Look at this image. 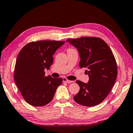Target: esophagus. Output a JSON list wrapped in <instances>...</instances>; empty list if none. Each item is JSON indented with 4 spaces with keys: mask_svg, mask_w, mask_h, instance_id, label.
<instances>
[{
    "mask_svg": "<svg viewBox=\"0 0 133 133\" xmlns=\"http://www.w3.org/2000/svg\"><path fill=\"white\" fill-rule=\"evenodd\" d=\"M63 81L64 82H66V83H72V82H73V81H69V80L67 79L66 77H63Z\"/></svg>",
    "mask_w": 133,
    "mask_h": 133,
    "instance_id": "esophagus-1",
    "label": "esophagus"
}]
</instances>
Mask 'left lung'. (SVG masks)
<instances>
[{
	"mask_svg": "<svg viewBox=\"0 0 133 133\" xmlns=\"http://www.w3.org/2000/svg\"><path fill=\"white\" fill-rule=\"evenodd\" d=\"M77 48L81 57L79 66L86 68L88 83H76L80 90L74 96L77 104L93 107L104 101L110 92L117 77V63L111 48L104 40L95 37H83L66 40Z\"/></svg>",
	"mask_w": 133,
	"mask_h": 133,
	"instance_id": "left-lung-1",
	"label": "left lung"
}]
</instances>
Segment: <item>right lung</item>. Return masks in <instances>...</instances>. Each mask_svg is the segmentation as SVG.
<instances>
[{
    "instance_id": "1",
    "label": "right lung",
    "mask_w": 133,
    "mask_h": 133,
    "mask_svg": "<svg viewBox=\"0 0 133 133\" xmlns=\"http://www.w3.org/2000/svg\"><path fill=\"white\" fill-rule=\"evenodd\" d=\"M65 41H32L26 44L19 52L14 71V80L27 103L42 107L52 101L62 78L45 76L53 63V54Z\"/></svg>"
}]
</instances>
